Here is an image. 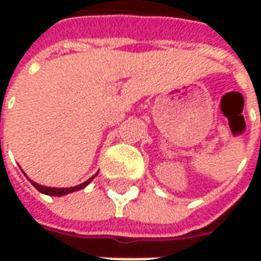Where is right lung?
Masks as SVG:
<instances>
[{
	"mask_svg": "<svg viewBox=\"0 0 261 261\" xmlns=\"http://www.w3.org/2000/svg\"><path fill=\"white\" fill-rule=\"evenodd\" d=\"M99 173V172H97ZM97 173H95V175L92 176L91 179H88L86 181H84V183H81V185H78V186H74V187H63V189H57V187H47V186H42V185H37L36 181L31 180L28 176V179L31 180V183L33 185V186L36 187L37 190L40 193H43V194H47V196H54V197H61V196H65V194H69V193H74V192H78V190H82L84 187H86L89 183H91L95 177L97 176Z\"/></svg>",
	"mask_w": 261,
	"mask_h": 261,
	"instance_id": "right-lung-1",
	"label": "right lung"
}]
</instances>
